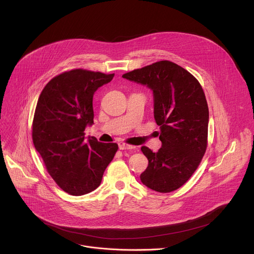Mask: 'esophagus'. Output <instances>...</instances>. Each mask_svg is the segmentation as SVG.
Returning <instances> with one entry per match:
<instances>
[{"label": "esophagus", "mask_w": 254, "mask_h": 254, "mask_svg": "<svg viewBox=\"0 0 254 254\" xmlns=\"http://www.w3.org/2000/svg\"><path fill=\"white\" fill-rule=\"evenodd\" d=\"M119 148L120 150H133L135 149L134 146H131V144H127V143H124V142H120L119 143Z\"/></svg>", "instance_id": "obj_1"}]
</instances>
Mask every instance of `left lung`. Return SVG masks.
<instances>
[{"label": "left lung", "instance_id": "1", "mask_svg": "<svg viewBox=\"0 0 254 254\" xmlns=\"http://www.w3.org/2000/svg\"><path fill=\"white\" fill-rule=\"evenodd\" d=\"M154 92V117L160 126L162 148L141 152L149 160L140 181L148 188L169 193L182 187L205 155L209 110L200 82L178 64L161 60L123 75Z\"/></svg>", "mask_w": 254, "mask_h": 254}]
</instances>
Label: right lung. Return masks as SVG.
<instances>
[{
  "mask_svg": "<svg viewBox=\"0 0 254 254\" xmlns=\"http://www.w3.org/2000/svg\"><path fill=\"white\" fill-rule=\"evenodd\" d=\"M114 76L82 68L65 71L45 85L38 98L33 143L55 183L70 195L95 190L118 152L116 142L84 137L86 126L93 124V94Z\"/></svg>",
  "mask_w": 254,
  "mask_h": 254,
  "instance_id": "add662e5",
  "label": "right lung"
}]
</instances>
